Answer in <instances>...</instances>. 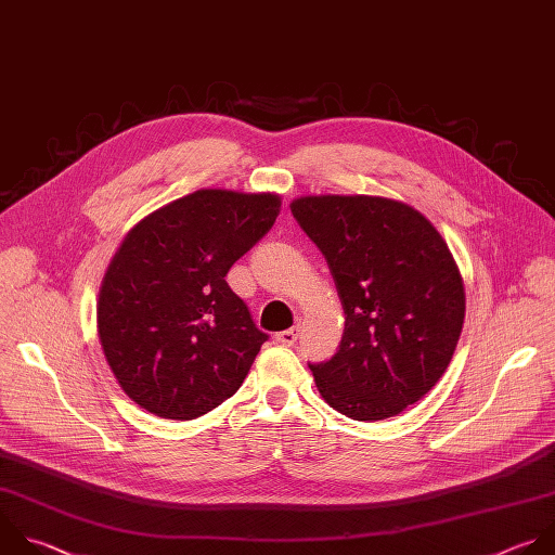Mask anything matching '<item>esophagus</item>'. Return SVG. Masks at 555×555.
Masks as SVG:
<instances>
[{"label":"esophagus","mask_w":555,"mask_h":555,"mask_svg":"<svg viewBox=\"0 0 555 555\" xmlns=\"http://www.w3.org/2000/svg\"><path fill=\"white\" fill-rule=\"evenodd\" d=\"M298 326H292V328H287V331H281V333H276V341L281 344V346H292L296 339H298Z\"/></svg>","instance_id":"obj_1"}]
</instances>
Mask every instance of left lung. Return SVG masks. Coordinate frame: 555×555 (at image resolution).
<instances>
[{
	"label": "left lung",
	"instance_id": "8db88e82",
	"mask_svg": "<svg viewBox=\"0 0 555 555\" xmlns=\"http://www.w3.org/2000/svg\"><path fill=\"white\" fill-rule=\"evenodd\" d=\"M289 207L346 315L337 352L309 365L320 397L352 421L405 412L440 382L464 324V281L447 242L390 198L302 196Z\"/></svg>",
	"mask_w": 555,
	"mask_h": 555
}]
</instances>
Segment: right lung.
<instances>
[{"mask_svg": "<svg viewBox=\"0 0 555 555\" xmlns=\"http://www.w3.org/2000/svg\"><path fill=\"white\" fill-rule=\"evenodd\" d=\"M279 211V194L198 190L128 231L102 279L98 335L139 408L194 421L240 390L268 335L227 274Z\"/></svg>", "mask_w": 555, "mask_h": 555, "instance_id": "1", "label": "right lung"}]
</instances>
